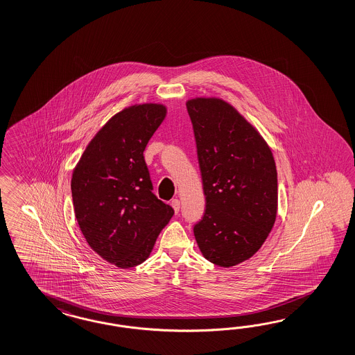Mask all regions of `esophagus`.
<instances>
[{
  "instance_id": "obj_1",
  "label": "esophagus",
  "mask_w": 355,
  "mask_h": 355,
  "mask_svg": "<svg viewBox=\"0 0 355 355\" xmlns=\"http://www.w3.org/2000/svg\"><path fill=\"white\" fill-rule=\"evenodd\" d=\"M171 205H172V208L174 209V213L177 214L180 211V200L178 199H173L172 202H171Z\"/></svg>"
}]
</instances>
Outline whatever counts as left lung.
Listing matches in <instances>:
<instances>
[{
    "label": "left lung",
    "instance_id": "left-lung-1",
    "mask_svg": "<svg viewBox=\"0 0 355 355\" xmlns=\"http://www.w3.org/2000/svg\"><path fill=\"white\" fill-rule=\"evenodd\" d=\"M186 107L207 202L193 235L205 259L231 268L250 259L275 223L274 156L257 129L223 99L193 98Z\"/></svg>",
    "mask_w": 355,
    "mask_h": 355
}]
</instances>
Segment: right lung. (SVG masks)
<instances>
[{
    "label": "right lung",
    "instance_id": "right-lung-1",
    "mask_svg": "<svg viewBox=\"0 0 355 355\" xmlns=\"http://www.w3.org/2000/svg\"><path fill=\"white\" fill-rule=\"evenodd\" d=\"M166 116V107H126L89 142L71 181L73 209L90 248L117 268L148 259L160 231L174 214L159 200L144 151Z\"/></svg>",
    "mask_w": 355,
    "mask_h": 355
}]
</instances>
